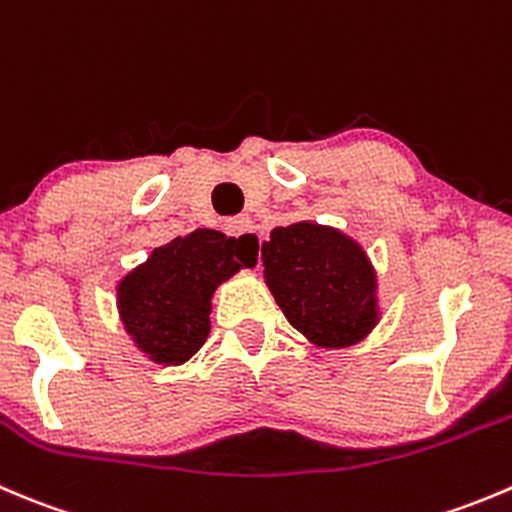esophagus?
Returning <instances> with one entry per match:
<instances>
[{"mask_svg":"<svg viewBox=\"0 0 512 512\" xmlns=\"http://www.w3.org/2000/svg\"><path fill=\"white\" fill-rule=\"evenodd\" d=\"M226 234L236 239V249L244 251L246 256L261 254V234L249 216H236V219L226 221Z\"/></svg>","mask_w":512,"mask_h":512,"instance_id":"34e87169","label":"esophagus"}]
</instances>
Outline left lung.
<instances>
[{"instance_id":"obj_1","label":"left lung","mask_w":512,"mask_h":512,"mask_svg":"<svg viewBox=\"0 0 512 512\" xmlns=\"http://www.w3.org/2000/svg\"><path fill=\"white\" fill-rule=\"evenodd\" d=\"M261 258L283 316L318 346H351L378 321L371 263L338 231L278 226L261 246Z\"/></svg>"}]
</instances>
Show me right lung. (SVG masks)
<instances>
[{
    "instance_id": "right-lung-1",
    "label": "right lung",
    "mask_w": 512,
    "mask_h": 512,
    "mask_svg": "<svg viewBox=\"0 0 512 512\" xmlns=\"http://www.w3.org/2000/svg\"><path fill=\"white\" fill-rule=\"evenodd\" d=\"M256 256L236 249V239L199 229L174 239L131 271L119 286V311L126 331L156 363L189 361L209 336L211 293Z\"/></svg>"
}]
</instances>
